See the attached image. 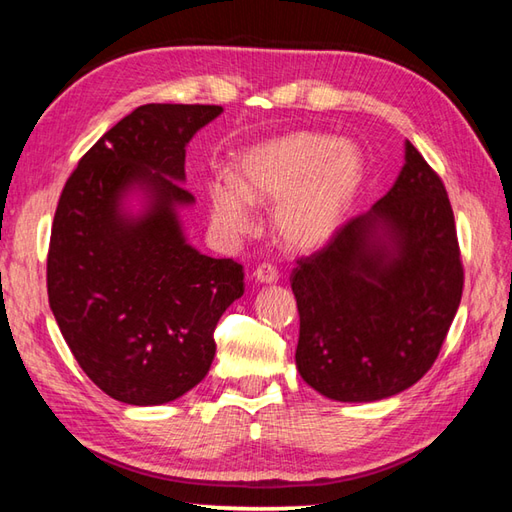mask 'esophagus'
<instances>
[{
	"label": "esophagus",
	"mask_w": 512,
	"mask_h": 512,
	"mask_svg": "<svg viewBox=\"0 0 512 512\" xmlns=\"http://www.w3.org/2000/svg\"><path fill=\"white\" fill-rule=\"evenodd\" d=\"M253 277H255V282H259V284H275L277 279H279V275H277V268H275V266H270V264L257 266V268H255V273H253Z\"/></svg>",
	"instance_id": "esophagus-1"
}]
</instances>
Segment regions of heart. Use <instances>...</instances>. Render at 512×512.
Instances as JSON below:
<instances>
[{
	"label": "heart",
	"instance_id": "obj_1",
	"mask_svg": "<svg viewBox=\"0 0 512 512\" xmlns=\"http://www.w3.org/2000/svg\"><path fill=\"white\" fill-rule=\"evenodd\" d=\"M362 182L364 155L355 144L297 130L246 148L235 159V179L210 182V222L233 239L253 224L250 202H275L273 224L282 244L313 250L335 235Z\"/></svg>",
	"mask_w": 512,
	"mask_h": 512
}]
</instances>
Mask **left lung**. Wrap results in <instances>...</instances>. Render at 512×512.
I'll list each match as a JSON object with an SVG mask.
<instances>
[{
  "label": "left lung",
  "mask_w": 512,
  "mask_h": 512,
  "mask_svg": "<svg viewBox=\"0 0 512 512\" xmlns=\"http://www.w3.org/2000/svg\"><path fill=\"white\" fill-rule=\"evenodd\" d=\"M295 362L335 402H377L422 379L462 302L455 215L433 168L406 142L393 188L290 275Z\"/></svg>",
  "instance_id": "1"
}]
</instances>
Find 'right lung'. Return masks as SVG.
Returning a JSON list of instances; mask_svg holds the SVG:
<instances>
[{
    "instance_id": "add662e5",
    "label": "right lung",
    "mask_w": 512,
    "mask_h": 512,
    "mask_svg": "<svg viewBox=\"0 0 512 512\" xmlns=\"http://www.w3.org/2000/svg\"><path fill=\"white\" fill-rule=\"evenodd\" d=\"M222 106L146 104L97 139L70 173L50 230V310L90 382L117 402H173L206 377L215 326L244 295L233 259L186 244L177 208L195 202L186 144ZM139 187L142 216L121 199Z\"/></svg>"
}]
</instances>
